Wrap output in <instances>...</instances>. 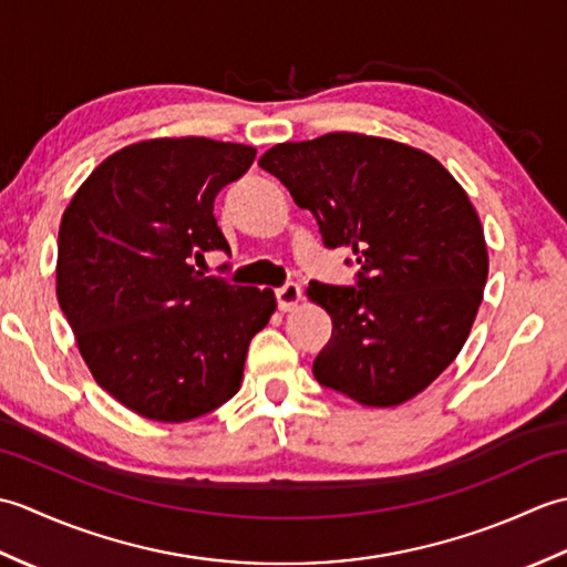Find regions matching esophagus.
<instances>
[{"label": "esophagus", "instance_id": "34e87169", "mask_svg": "<svg viewBox=\"0 0 567 567\" xmlns=\"http://www.w3.org/2000/svg\"><path fill=\"white\" fill-rule=\"evenodd\" d=\"M275 297L280 311H292L299 302H302V290H299V285L287 282L285 287H280V290H275Z\"/></svg>", "mask_w": 567, "mask_h": 567}]
</instances>
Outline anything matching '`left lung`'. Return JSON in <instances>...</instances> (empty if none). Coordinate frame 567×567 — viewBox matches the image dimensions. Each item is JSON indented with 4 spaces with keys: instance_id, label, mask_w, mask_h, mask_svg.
<instances>
[{
    "instance_id": "8db88e82",
    "label": "left lung",
    "mask_w": 567,
    "mask_h": 567,
    "mask_svg": "<svg viewBox=\"0 0 567 567\" xmlns=\"http://www.w3.org/2000/svg\"><path fill=\"white\" fill-rule=\"evenodd\" d=\"M258 165L363 268L358 287H307L333 323L315 378L365 406L424 392L467 341L489 270L461 183L426 151L348 131L277 143Z\"/></svg>"
}]
</instances>
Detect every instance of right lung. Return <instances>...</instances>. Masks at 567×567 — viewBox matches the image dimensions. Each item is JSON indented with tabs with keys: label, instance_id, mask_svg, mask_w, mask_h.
I'll use <instances>...</instances> for the list:
<instances>
[{
	"label": "right lung",
	"instance_id": "1",
	"mask_svg": "<svg viewBox=\"0 0 567 567\" xmlns=\"http://www.w3.org/2000/svg\"><path fill=\"white\" fill-rule=\"evenodd\" d=\"M256 148L202 136L148 138L94 167L63 212L55 295L92 378L138 416L183 424L240 388L272 290L195 270L231 250L214 219L219 189Z\"/></svg>",
	"mask_w": 567,
	"mask_h": 567
}]
</instances>
